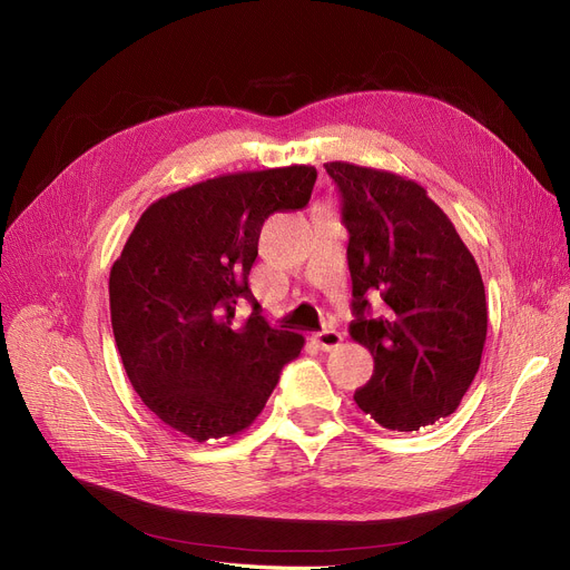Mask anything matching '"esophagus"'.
<instances>
[{"mask_svg":"<svg viewBox=\"0 0 570 570\" xmlns=\"http://www.w3.org/2000/svg\"><path fill=\"white\" fill-rule=\"evenodd\" d=\"M314 342L318 344L321 351H333L342 344V333L337 331H321L314 335Z\"/></svg>","mask_w":570,"mask_h":570,"instance_id":"esophagus-1","label":"esophagus"}]
</instances>
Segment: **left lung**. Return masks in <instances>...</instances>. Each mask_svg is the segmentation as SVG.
<instances>
[{"mask_svg":"<svg viewBox=\"0 0 570 570\" xmlns=\"http://www.w3.org/2000/svg\"><path fill=\"white\" fill-rule=\"evenodd\" d=\"M342 196L353 282L351 337L374 355L353 400L381 428L415 432L451 415L481 367L485 286L453 222L402 175L325 164ZM380 309L371 312L368 295Z\"/></svg>","mask_w":570,"mask_h":570,"instance_id":"left-lung-1","label":"left lung"}]
</instances>
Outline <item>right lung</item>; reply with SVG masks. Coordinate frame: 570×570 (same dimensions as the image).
I'll return each instance as SVG.
<instances>
[{"instance_id": "obj_1", "label": "right lung", "mask_w": 570, "mask_h": 570, "mask_svg": "<svg viewBox=\"0 0 570 570\" xmlns=\"http://www.w3.org/2000/svg\"><path fill=\"white\" fill-rule=\"evenodd\" d=\"M314 166L205 179L149 205L110 269V323L145 406L198 443L247 430L305 337L273 327L249 291L265 219L303 209ZM245 296L253 314L234 321Z\"/></svg>"}]
</instances>
